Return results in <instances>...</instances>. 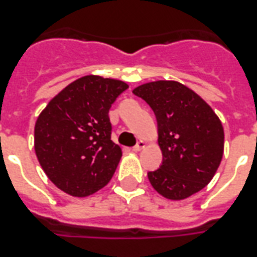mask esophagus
Instances as JSON below:
<instances>
[{
    "instance_id": "34e87169",
    "label": "esophagus",
    "mask_w": 257,
    "mask_h": 257,
    "mask_svg": "<svg viewBox=\"0 0 257 257\" xmlns=\"http://www.w3.org/2000/svg\"><path fill=\"white\" fill-rule=\"evenodd\" d=\"M145 147V143L144 141H139V143H137L136 145H135V147H133V151H136V152H139V151H141V149L144 148Z\"/></svg>"
}]
</instances>
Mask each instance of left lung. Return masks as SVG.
<instances>
[{"label": "left lung", "instance_id": "8db88e82", "mask_svg": "<svg viewBox=\"0 0 257 257\" xmlns=\"http://www.w3.org/2000/svg\"><path fill=\"white\" fill-rule=\"evenodd\" d=\"M133 93L152 108L163 161L148 172L152 187L171 200L201 191L215 176L224 151V131L212 108L183 84L148 82Z\"/></svg>", "mask_w": 257, "mask_h": 257}]
</instances>
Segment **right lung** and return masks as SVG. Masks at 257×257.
<instances>
[{"mask_svg": "<svg viewBox=\"0 0 257 257\" xmlns=\"http://www.w3.org/2000/svg\"><path fill=\"white\" fill-rule=\"evenodd\" d=\"M128 85L85 76L58 93L38 116L34 149L42 169L61 191L85 197L105 187L121 159L110 140L109 109Z\"/></svg>", "mask_w": 257, "mask_h": 257, "instance_id": "1", "label": "right lung"}]
</instances>
